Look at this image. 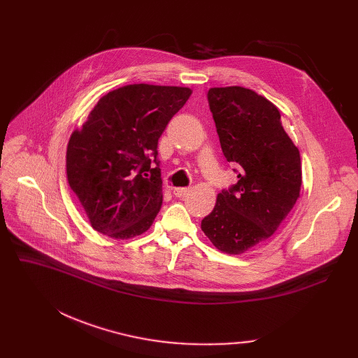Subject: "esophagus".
Instances as JSON below:
<instances>
[{
	"mask_svg": "<svg viewBox=\"0 0 358 358\" xmlns=\"http://www.w3.org/2000/svg\"><path fill=\"white\" fill-rule=\"evenodd\" d=\"M173 193H174L176 197H182L187 193H190V189H189V187H176V189L173 190Z\"/></svg>",
	"mask_w": 358,
	"mask_h": 358,
	"instance_id": "1",
	"label": "esophagus"
}]
</instances>
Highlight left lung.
<instances>
[{
	"label": "left lung",
	"mask_w": 358,
	"mask_h": 358,
	"mask_svg": "<svg viewBox=\"0 0 358 358\" xmlns=\"http://www.w3.org/2000/svg\"><path fill=\"white\" fill-rule=\"evenodd\" d=\"M222 152L241 169L238 182L217 194L201 231L227 254H242L267 241L292 212L302 187L300 154L266 97L238 85L208 94Z\"/></svg>",
	"instance_id": "obj_1"
}]
</instances>
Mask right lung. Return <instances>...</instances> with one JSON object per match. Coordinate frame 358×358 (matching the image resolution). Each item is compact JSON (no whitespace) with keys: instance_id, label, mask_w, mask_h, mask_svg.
I'll list each match as a JSON object with an SVG mask.
<instances>
[{"instance_id":"right-lung-1","label":"right lung","mask_w":358,"mask_h":358,"mask_svg":"<svg viewBox=\"0 0 358 358\" xmlns=\"http://www.w3.org/2000/svg\"><path fill=\"white\" fill-rule=\"evenodd\" d=\"M192 92L189 87L124 85L101 97L83 127L72 131L68 182L92 229L130 239L150 228L162 204L158 139Z\"/></svg>"}]
</instances>
